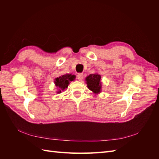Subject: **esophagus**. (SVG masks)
I'll return each mask as SVG.
<instances>
[{
	"instance_id": "esophagus-1",
	"label": "esophagus",
	"mask_w": 159,
	"mask_h": 159,
	"mask_svg": "<svg viewBox=\"0 0 159 159\" xmlns=\"http://www.w3.org/2000/svg\"><path fill=\"white\" fill-rule=\"evenodd\" d=\"M77 78L79 81H81L84 78V74H78V75H77Z\"/></svg>"
}]
</instances>
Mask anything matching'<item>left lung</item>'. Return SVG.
Masks as SVG:
<instances>
[{"label":"left lung","mask_w":159,"mask_h":159,"mask_svg":"<svg viewBox=\"0 0 159 159\" xmlns=\"http://www.w3.org/2000/svg\"><path fill=\"white\" fill-rule=\"evenodd\" d=\"M88 88L95 93H99L102 90L101 75L98 74H90L85 78Z\"/></svg>","instance_id":"8db88e82"}]
</instances>
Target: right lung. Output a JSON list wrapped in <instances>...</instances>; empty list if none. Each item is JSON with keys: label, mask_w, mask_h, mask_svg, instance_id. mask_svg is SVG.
I'll use <instances>...</instances> for the list:
<instances>
[{"label": "right lung", "mask_w": 159, "mask_h": 159, "mask_svg": "<svg viewBox=\"0 0 159 159\" xmlns=\"http://www.w3.org/2000/svg\"><path fill=\"white\" fill-rule=\"evenodd\" d=\"M75 78V75L71 74H66L61 75L58 78H57L54 80L55 85L57 88H59V91H57V93H61V90H64L66 88H68L70 81H74Z\"/></svg>", "instance_id": "1"}]
</instances>
